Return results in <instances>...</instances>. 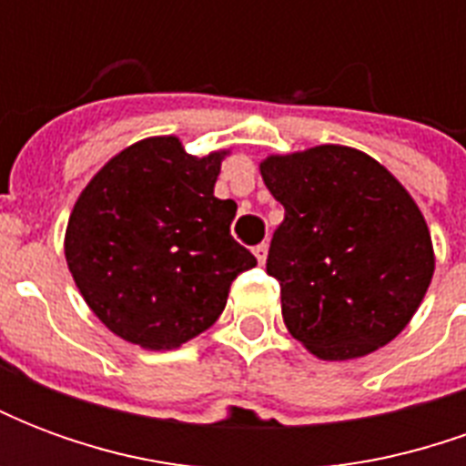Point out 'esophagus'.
Masks as SVG:
<instances>
[{"label":"esophagus","mask_w":466,"mask_h":466,"mask_svg":"<svg viewBox=\"0 0 466 466\" xmlns=\"http://www.w3.org/2000/svg\"><path fill=\"white\" fill-rule=\"evenodd\" d=\"M267 252H269V244H257V247H254V257H257V262L259 264H264L267 262Z\"/></svg>","instance_id":"esophagus-1"}]
</instances>
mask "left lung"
<instances>
[{
    "label": "left lung",
    "mask_w": 466,
    "mask_h": 466,
    "mask_svg": "<svg viewBox=\"0 0 466 466\" xmlns=\"http://www.w3.org/2000/svg\"><path fill=\"white\" fill-rule=\"evenodd\" d=\"M259 172L284 207L267 257L282 317L324 361L367 357L411 322L430 289L434 247L411 194L344 144L269 154Z\"/></svg>",
    "instance_id": "8db88e82"
}]
</instances>
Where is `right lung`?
I'll list each match as a JSON object with an SVG mask.
<instances>
[{"label":"right lung","instance_id":"right-lung-1","mask_svg":"<svg viewBox=\"0 0 466 466\" xmlns=\"http://www.w3.org/2000/svg\"><path fill=\"white\" fill-rule=\"evenodd\" d=\"M229 149L194 157L179 137L129 144L76 197L66 267L109 332L142 350H177L209 329L237 274L257 259L229 234L237 204L214 184Z\"/></svg>","mask_w":466,"mask_h":466}]
</instances>
